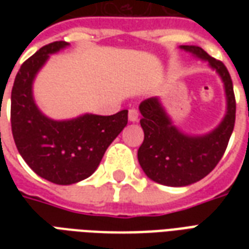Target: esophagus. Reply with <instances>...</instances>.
<instances>
[{
  "label": "esophagus",
  "mask_w": 249,
  "mask_h": 249,
  "mask_svg": "<svg viewBox=\"0 0 249 249\" xmlns=\"http://www.w3.org/2000/svg\"><path fill=\"white\" fill-rule=\"evenodd\" d=\"M128 119H129V121H132V123H136V121L139 120V110L135 108L129 109V112H128Z\"/></svg>",
  "instance_id": "1"
}]
</instances>
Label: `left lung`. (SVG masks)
<instances>
[{
    "label": "left lung",
    "mask_w": 249,
    "mask_h": 249,
    "mask_svg": "<svg viewBox=\"0 0 249 249\" xmlns=\"http://www.w3.org/2000/svg\"><path fill=\"white\" fill-rule=\"evenodd\" d=\"M180 48L207 61L219 73L224 82L227 112L216 129L203 136H189L172 124L157 97L146 98L140 104L144 141L137 152L139 162L148 178L168 187H185L213 171L227 149L236 117L233 85L224 64L200 46Z\"/></svg>",
    "instance_id": "left-lung-1"
}]
</instances>
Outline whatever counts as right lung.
<instances>
[{
  "mask_svg": "<svg viewBox=\"0 0 249 249\" xmlns=\"http://www.w3.org/2000/svg\"><path fill=\"white\" fill-rule=\"evenodd\" d=\"M69 44L42 46L21 65L12 89L10 123L14 142L25 162L38 176L58 185L89 178L104 153L128 124V110L112 116L82 114L56 121L41 113L33 98L36 74L53 53Z\"/></svg>",
  "mask_w": 249,
  "mask_h": 249,
  "instance_id": "1",
  "label": "right lung"
}]
</instances>
